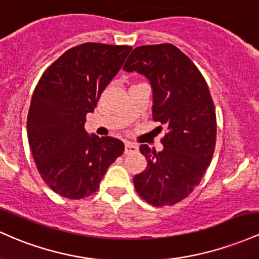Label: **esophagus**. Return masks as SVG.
I'll return each instance as SVG.
<instances>
[{
  "mask_svg": "<svg viewBox=\"0 0 259 259\" xmlns=\"http://www.w3.org/2000/svg\"><path fill=\"white\" fill-rule=\"evenodd\" d=\"M139 150V147L136 145L132 144V143H125V153H130V152H136Z\"/></svg>",
  "mask_w": 259,
  "mask_h": 259,
  "instance_id": "esophagus-1",
  "label": "esophagus"
}]
</instances>
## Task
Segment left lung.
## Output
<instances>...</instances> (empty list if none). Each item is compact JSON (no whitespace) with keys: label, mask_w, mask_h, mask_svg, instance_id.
I'll return each instance as SVG.
<instances>
[{"label":"left lung","mask_w":259,"mask_h":259,"mask_svg":"<svg viewBox=\"0 0 259 259\" xmlns=\"http://www.w3.org/2000/svg\"><path fill=\"white\" fill-rule=\"evenodd\" d=\"M123 70L149 79L153 120L166 126L162 151L140 146L147 167L134 177L135 189L151 205H173L200 183L214 155L217 115L208 84L188 56L167 42L135 48Z\"/></svg>","instance_id":"left-lung-1"}]
</instances>
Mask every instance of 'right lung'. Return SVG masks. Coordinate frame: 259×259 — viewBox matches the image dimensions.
Segmentation results:
<instances>
[{"mask_svg": "<svg viewBox=\"0 0 259 259\" xmlns=\"http://www.w3.org/2000/svg\"><path fill=\"white\" fill-rule=\"evenodd\" d=\"M133 48L84 42L50 65L33 92L27 118L29 146L39 175L61 197L82 199L97 192L108 167L124 152L112 136L84 130L104 88Z\"/></svg>", "mask_w": 259, "mask_h": 259, "instance_id": "add662e5", "label": "right lung"}]
</instances>
